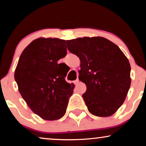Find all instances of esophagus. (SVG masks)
<instances>
[{
  "label": "esophagus",
  "mask_w": 146,
  "mask_h": 146,
  "mask_svg": "<svg viewBox=\"0 0 146 146\" xmlns=\"http://www.w3.org/2000/svg\"><path fill=\"white\" fill-rule=\"evenodd\" d=\"M79 82H80V80L78 79H77V80H76L74 81V83H75V84H79Z\"/></svg>",
  "instance_id": "1"
}]
</instances>
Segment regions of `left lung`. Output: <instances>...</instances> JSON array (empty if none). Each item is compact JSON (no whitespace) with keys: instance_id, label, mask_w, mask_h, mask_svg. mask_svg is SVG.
<instances>
[{"instance_id":"8db88e82","label":"left lung","mask_w":146,"mask_h":146,"mask_svg":"<svg viewBox=\"0 0 146 146\" xmlns=\"http://www.w3.org/2000/svg\"><path fill=\"white\" fill-rule=\"evenodd\" d=\"M68 50L80 60L79 80L86 86L82 95L92 114L109 117L116 112L131 85V66L116 44L104 37L66 40Z\"/></svg>"}]
</instances>
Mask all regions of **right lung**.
<instances>
[{
	"label": "right lung",
	"instance_id": "add662e5",
	"mask_svg": "<svg viewBox=\"0 0 146 146\" xmlns=\"http://www.w3.org/2000/svg\"><path fill=\"white\" fill-rule=\"evenodd\" d=\"M66 54L64 40L38 38L25 48L15 69L20 94L31 110L45 120L65 114L75 87L66 82L67 72L58 64Z\"/></svg>",
	"mask_w": 146,
	"mask_h": 146
}]
</instances>
